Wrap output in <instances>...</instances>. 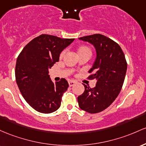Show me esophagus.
I'll return each mask as SVG.
<instances>
[{"label": "esophagus", "mask_w": 146, "mask_h": 146, "mask_svg": "<svg viewBox=\"0 0 146 146\" xmlns=\"http://www.w3.org/2000/svg\"><path fill=\"white\" fill-rule=\"evenodd\" d=\"M68 83H69V86H70V87H72V86H74L75 83H76V82L74 81H70L68 82Z\"/></svg>", "instance_id": "esophagus-1"}]
</instances>
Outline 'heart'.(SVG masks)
I'll return each mask as SVG.
<instances>
[{
    "label": "heart",
    "instance_id": "1",
    "mask_svg": "<svg viewBox=\"0 0 146 146\" xmlns=\"http://www.w3.org/2000/svg\"><path fill=\"white\" fill-rule=\"evenodd\" d=\"M77 53L78 56L82 55H92V50L90 47H89L87 45H81V46H79L77 48ZM65 54V51H63L60 53V58H62L63 57V56Z\"/></svg>",
    "mask_w": 146,
    "mask_h": 146
}]
</instances>
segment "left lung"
I'll use <instances>...</instances> for the list:
<instances>
[{
    "instance_id": "obj_1",
    "label": "left lung",
    "mask_w": 146,
    "mask_h": 146,
    "mask_svg": "<svg viewBox=\"0 0 146 146\" xmlns=\"http://www.w3.org/2000/svg\"><path fill=\"white\" fill-rule=\"evenodd\" d=\"M94 45L96 58L90 70L89 79H96L94 88L83 84L85 91L78 96L80 108L95 114L108 108L120 93L125 79L127 62L117 42L100 34L79 38Z\"/></svg>"
}]
</instances>
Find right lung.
Here are the masks:
<instances>
[{"instance_id":"add662e5","label":"right lung","mask_w":146,"mask_h":146,"mask_svg":"<svg viewBox=\"0 0 146 146\" xmlns=\"http://www.w3.org/2000/svg\"><path fill=\"white\" fill-rule=\"evenodd\" d=\"M74 40L41 34L19 54L15 69L16 83L27 104L38 112L48 114L60 108L69 84L65 78L52 82L48 70L58 61L60 52Z\"/></svg>"}]
</instances>
